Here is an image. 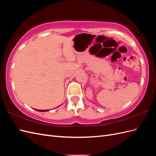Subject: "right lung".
I'll return each instance as SVG.
<instances>
[{
	"label": "right lung",
	"mask_w": 156,
	"mask_h": 156,
	"mask_svg": "<svg viewBox=\"0 0 156 156\" xmlns=\"http://www.w3.org/2000/svg\"><path fill=\"white\" fill-rule=\"evenodd\" d=\"M36 110L37 111H40V112H46V111H49V110H37V109H36Z\"/></svg>",
	"instance_id": "right-lung-1"
}]
</instances>
